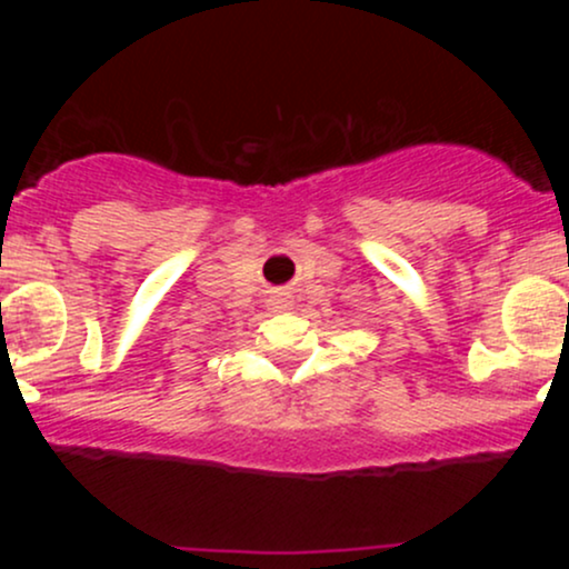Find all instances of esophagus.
Here are the masks:
<instances>
[{
  "label": "esophagus",
  "mask_w": 569,
  "mask_h": 569,
  "mask_svg": "<svg viewBox=\"0 0 569 569\" xmlns=\"http://www.w3.org/2000/svg\"><path fill=\"white\" fill-rule=\"evenodd\" d=\"M270 307H272V310H276V312L289 310V307H291V297H289V293H272V297H270Z\"/></svg>",
  "instance_id": "esophagus-1"
}]
</instances>
